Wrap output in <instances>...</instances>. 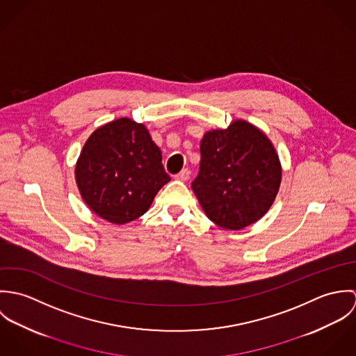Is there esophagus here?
<instances>
[{
    "label": "esophagus",
    "mask_w": 356,
    "mask_h": 356,
    "mask_svg": "<svg viewBox=\"0 0 356 356\" xmlns=\"http://www.w3.org/2000/svg\"><path fill=\"white\" fill-rule=\"evenodd\" d=\"M189 175H191V171L188 170V168H184L179 174H177L174 178L177 179V181H182V182H185V181H188L189 179Z\"/></svg>",
    "instance_id": "1"
}]
</instances>
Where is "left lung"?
<instances>
[{
    "label": "left lung",
    "mask_w": 356,
    "mask_h": 356,
    "mask_svg": "<svg viewBox=\"0 0 356 356\" xmlns=\"http://www.w3.org/2000/svg\"><path fill=\"white\" fill-rule=\"evenodd\" d=\"M200 170L192 189L219 227L240 230L259 220L281 185V163L266 134L245 120L211 130L200 144Z\"/></svg>",
    "instance_id": "obj_1"
}]
</instances>
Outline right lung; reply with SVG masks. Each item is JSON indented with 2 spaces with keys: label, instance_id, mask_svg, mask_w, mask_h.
I'll return each mask as SVG.
<instances>
[{
  "label": "right lung",
  "instance_id": "add662e5",
  "mask_svg": "<svg viewBox=\"0 0 356 356\" xmlns=\"http://www.w3.org/2000/svg\"><path fill=\"white\" fill-rule=\"evenodd\" d=\"M82 199L100 218L123 225L144 215L171 179L148 129L129 118L99 127L75 165Z\"/></svg>",
  "mask_w": 356,
  "mask_h": 356
}]
</instances>
